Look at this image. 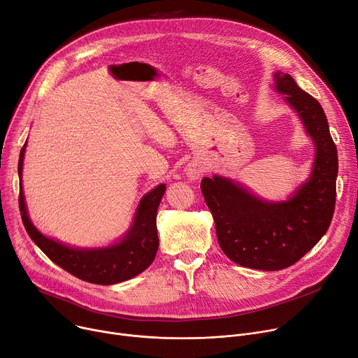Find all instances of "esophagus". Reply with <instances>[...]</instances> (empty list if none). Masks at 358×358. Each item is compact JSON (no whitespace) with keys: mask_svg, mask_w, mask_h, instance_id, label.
Listing matches in <instances>:
<instances>
[{"mask_svg":"<svg viewBox=\"0 0 358 358\" xmlns=\"http://www.w3.org/2000/svg\"><path fill=\"white\" fill-rule=\"evenodd\" d=\"M200 167H197V166H189L188 169H187V174H188V177L191 178V180H197L199 177H200Z\"/></svg>","mask_w":358,"mask_h":358,"instance_id":"esophagus-1","label":"esophagus"}]
</instances>
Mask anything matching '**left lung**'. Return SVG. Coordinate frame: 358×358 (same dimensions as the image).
Instances as JSON below:
<instances>
[{"instance_id":"8db88e82","label":"left lung","mask_w":358,"mask_h":358,"mask_svg":"<svg viewBox=\"0 0 358 358\" xmlns=\"http://www.w3.org/2000/svg\"><path fill=\"white\" fill-rule=\"evenodd\" d=\"M275 88L285 94L315 144L311 177L288 201L267 203L229 178H203L201 191L213 214L218 244L238 266L277 271L296 264L327 233L336 207L337 147L320 103L291 76L275 73Z\"/></svg>"}]
</instances>
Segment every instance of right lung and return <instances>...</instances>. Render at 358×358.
<instances>
[{"mask_svg":"<svg viewBox=\"0 0 358 358\" xmlns=\"http://www.w3.org/2000/svg\"><path fill=\"white\" fill-rule=\"evenodd\" d=\"M25 144L21 148L18 174L21 177ZM166 192V184H159L143 197L131 230L121 243L101 250H76L44 237L28 218L24 192L20 185V211L22 224L31 240L57 266L80 280L92 284L110 285L133 278L143 273L154 262L158 250L157 210Z\"/></svg>","mask_w":358,"mask_h":358,"instance_id":"obj_1","label":"right lung"}]
</instances>
